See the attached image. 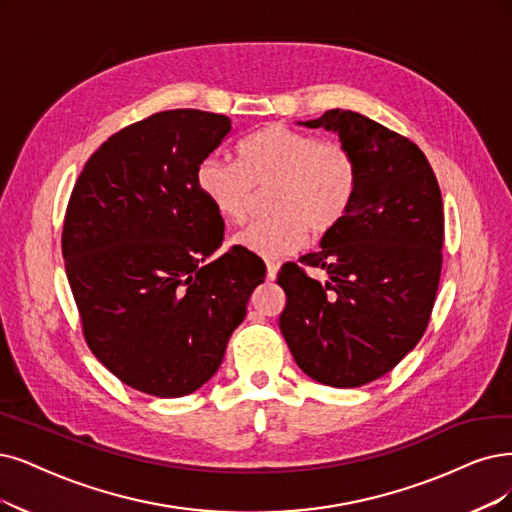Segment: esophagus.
I'll list each match as a JSON object with an SVG mask.
<instances>
[{"mask_svg":"<svg viewBox=\"0 0 512 512\" xmlns=\"http://www.w3.org/2000/svg\"><path fill=\"white\" fill-rule=\"evenodd\" d=\"M268 280H276V274H278V266H276V263H268Z\"/></svg>","mask_w":512,"mask_h":512,"instance_id":"1","label":"esophagus"}]
</instances>
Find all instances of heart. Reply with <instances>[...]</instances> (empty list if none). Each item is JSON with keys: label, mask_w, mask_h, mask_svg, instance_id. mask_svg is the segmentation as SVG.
Listing matches in <instances>:
<instances>
[{"label": "heart", "mask_w": 512, "mask_h": 512, "mask_svg": "<svg viewBox=\"0 0 512 512\" xmlns=\"http://www.w3.org/2000/svg\"><path fill=\"white\" fill-rule=\"evenodd\" d=\"M238 161L208 156L196 183L213 211L232 223L249 213L253 189L270 185L268 219L246 225L232 238L242 253L282 259L304 249L308 230L325 236L346 219L358 192V164L337 141L282 124L257 130L240 145Z\"/></svg>", "instance_id": "obj_1"}]
</instances>
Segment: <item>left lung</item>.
Listing matches in <instances>:
<instances>
[{"label": "left lung", "instance_id": "1", "mask_svg": "<svg viewBox=\"0 0 512 512\" xmlns=\"http://www.w3.org/2000/svg\"><path fill=\"white\" fill-rule=\"evenodd\" d=\"M335 132L358 164L346 219L301 263L282 268L280 331L297 367L333 388H358L403 361L422 339L443 263V198L422 149L350 109L297 122Z\"/></svg>", "mask_w": 512, "mask_h": 512}]
</instances>
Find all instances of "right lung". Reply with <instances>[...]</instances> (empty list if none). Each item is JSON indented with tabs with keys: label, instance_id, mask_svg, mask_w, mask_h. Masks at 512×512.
<instances>
[{
	"label": "right lung",
	"instance_id": "obj_1",
	"mask_svg": "<svg viewBox=\"0 0 512 512\" xmlns=\"http://www.w3.org/2000/svg\"><path fill=\"white\" fill-rule=\"evenodd\" d=\"M232 120L200 109L154 113L109 137L75 183L63 259L88 348L126 386L175 399L217 373L266 278L259 257L223 242L196 183Z\"/></svg>",
	"mask_w": 512,
	"mask_h": 512
}]
</instances>
